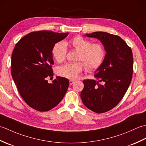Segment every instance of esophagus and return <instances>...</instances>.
<instances>
[{"label":"esophagus","mask_w":146,"mask_h":146,"mask_svg":"<svg viewBox=\"0 0 146 146\" xmlns=\"http://www.w3.org/2000/svg\"><path fill=\"white\" fill-rule=\"evenodd\" d=\"M75 83V81H74V80H70V85H71L73 84V83Z\"/></svg>","instance_id":"esophagus-1"}]
</instances>
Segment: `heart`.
<instances>
[{
  "label": "heart",
  "mask_w": 146,
  "mask_h": 146,
  "mask_svg": "<svg viewBox=\"0 0 146 146\" xmlns=\"http://www.w3.org/2000/svg\"><path fill=\"white\" fill-rule=\"evenodd\" d=\"M70 45L78 52L76 60L82 61L78 63H69L59 67L57 74L64 78L75 80L78 78L84 65L88 71H94L100 67L105 57V50L100 43L92 44L91 41L77 36L70 41ZM66 46L63 42L55 44L52 49V56L59 63L63 61L66 58Z\"/></svg>",
  "instance_id": "b5f03b06"
}]
</instances>
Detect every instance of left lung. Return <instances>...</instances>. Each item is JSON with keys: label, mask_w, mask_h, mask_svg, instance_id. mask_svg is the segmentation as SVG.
<instances>
[{"label": "left lung", "mask_w": 146, "mask_h": 146, "mask_svg": "<svg viewBox=\"0 0 146 146\" xmlns=\"http://www.w3.org/2000/svg\"><path fill=\"white\" fill-rule=\"evenodd\" d=\"M85 36L100 41L106 54L95 71V80H83L81 98L88 109L104 113L112 109L124 96L131 82L133 55L131 48L120 37L105 32H94ZM102 82V85L98 84Z\"/></svg>", "instance_id": "left-lung-1"}]
</instances>
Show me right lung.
<instances>
[{
  "instance_id": "obj_1",
  "label": "right lung",
  "mask_w": 146,
  "mask_h": 146,
  "mask_svg": "<svg viewBox=\"0 0 146 146\" xmlns=\"http://www.w3.org/2000/svg\"><path fill=\"white\" fill-rule=\"evenodd\" d=\"M68 35L49 31L32 32L15 46L11 58V75L18 91L26 104L34 109L46 111L56 106L63 98L69 80L53 76L52 49L56 43Z\"/></svg>"
}]
</instances>
